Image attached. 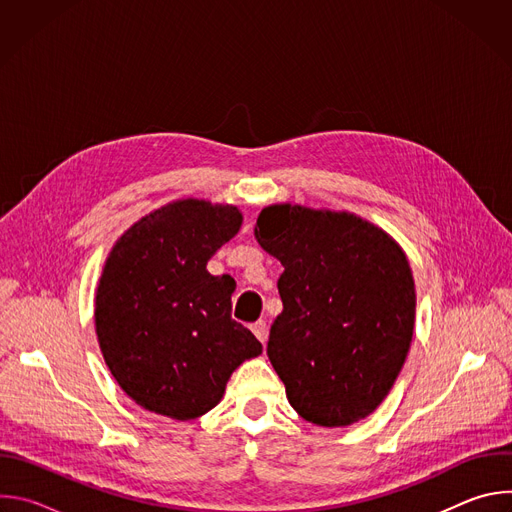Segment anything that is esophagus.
<instances>
[{"instance_id": "esophagus-1", "label": "esophagus", "mask_w": 512, "mask_h": 512, "mask_svg": "<svg viewBox=\"0 0 512 512\" xmlns=\"http://www.w3.org/2000/svg\"><path fill=\"white\" fill-rule=\"evenodd\" d=\"M251 332L257 336V340H259L261 344L267 342V332H269V328H267V324H265L263 320H257L255 324H251Z\"/></svg>"}]
</instances>
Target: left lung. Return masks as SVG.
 Returning <instances> with one entry per match:
<instances>
[{"mask_svg": "<svg viewBox=\"0 0 512 512\" xmlns=\"http://www.w3.org/2000/svg\"><path fill=\"white\" fill-rule=\"evenodd\" d=\"M257 243L281 261L267 356L306 421L344 427L371 415L407 358L415 283L403 249L350 212L271 204Z\"/></svg>", "mask_w": 512, "mask_h": 512, "instance_id": "1", "label": "left lung"}]
</instances>
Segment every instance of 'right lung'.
<instances>
[{
  "label": "right lung",
  "mask_w": 512,
  "mask_h": 512,
  "mask_svg": "<svg viewBox=\"0 0 512 512\" xmlns=\"http://www.w3.org/2000/svg\"><path fill=\"white\" fill-rule=\"evenodd\" d=\"M241 223L237 206L186 198L145 214L113 245L95 330L111 375L139 407L196 419L223 399L239 364L261 354L231 318L235 279L206 271Z\"/></svg>",
  "instance_id": "obj_1"
}]
</instances>
